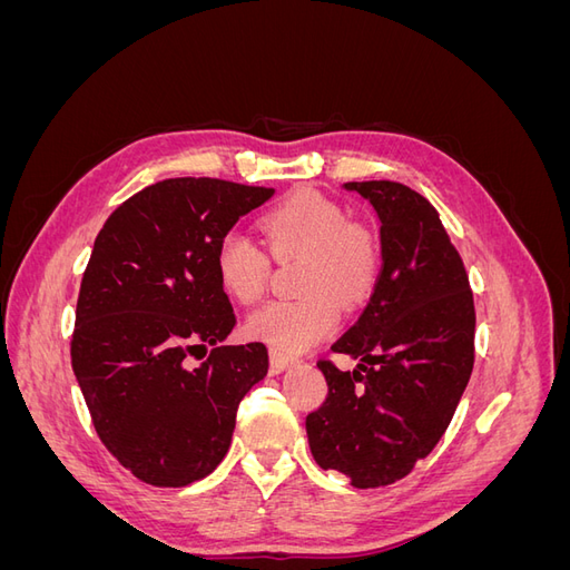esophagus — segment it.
Listing matches in <instances>:
<instances>
[{"label":"esophagus","mask_w":570,"mask_h":570,"mask_svg":"<svg viewBox=\"0 0 570 570\" xmlns=\"http://www.w3.org/2000/svg\"><path fill=\"white\" fill-rule=\"evenodd\" d=\"M299 358L297 356H289V354H283V352H271V366L273 371H285V368H292L297 366Z\"/></svg>","instance_id":"1"}]
</instances>
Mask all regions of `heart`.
I'll list each match as a JSON object with an SVG mask.
<instances>
[{
  "instance_id": "b5f03b06",
  "label": "heart",
  "mask_w": 570,
  "mask_h": 570,
  "mask_svg": "<svg viewBox=\"0 0 570 570\" xmlns=\"http://www.w3.org/2000/svg\"><path fill=\"white\" fill-rule=\"evenodd\" d=\"M278 262L302 258L299 299L268 302L249 316L247 333L275 352L299 354L335 333L342 306L364 302L381 275V247L371 228L354 223L340 204L299 193L258 220ZM218 285L239 304L266 292L271 262L249 237L228 233L216 249Z\"/></svg>"
}]
</instances>
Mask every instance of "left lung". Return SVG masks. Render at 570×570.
Here are the masks:
<instances>
[{
    "label": "left lung",
    "instance_id": "1",
    "mask_svg": "<svg viewBox=\"0 0 570 570\" xmlns=\"http://www.w3.org/2000/svg\"><path fill=\"white\" fill-rule=\"evenodd\" d=\"M381 223L383 271L364 314L318 361L327 396L306 416L325 471L358 490L392 485L444 435L473 371L475 308L469 275L435 206L402 183H344Z\"/></svg>",
    "mask_w": 570,
    "mask_h": 570
}]
</instances>
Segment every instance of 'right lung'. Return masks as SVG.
I'll return each mask as SVG.
<instances>
[{
	"instance_id": "1",
	"label": "right lung",
	"mask_w": 570,
	"mask_h": 570,
	"mask_svg": "<svg viewBox=\"0 0 570 570\" xmlns=\"http://www.w3.org/2000/svg\"><path fill=\"white\" fill-rule=\"evenodd\" d=\"M273 187L168 178L109 216L76 308L71 361L99 440L149 485L183 488L228 454L243 396L268 373L262 342L220 344L235 312L216 249ZM189 355L203 358L191 366Z\"/></svg>"
}]
</instances>
